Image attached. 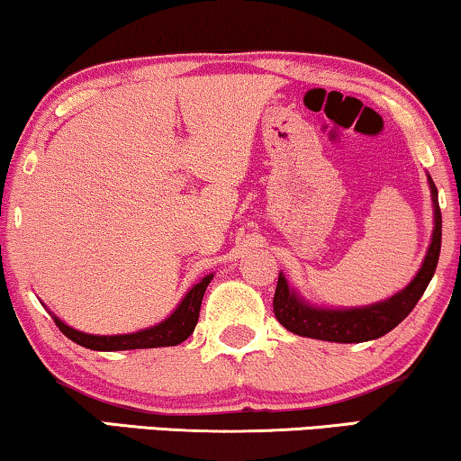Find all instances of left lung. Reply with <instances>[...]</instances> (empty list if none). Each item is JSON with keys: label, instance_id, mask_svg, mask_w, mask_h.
Listing matches in <instances>:
<instances>
[{"label": "left lung", "instance_id": "8db88e82", "mask_svg": "<svg viewBox=\"0 0 461 461\" xmlns=\"http://www.w3.org/2000/svg\"><path fill=\"white\" fill-rule=\"evenodd\" d=\"M428 185L432 193V207H434V230L432 241L428 248V254L421 262V268L413 281L405 289L394 294L393 298L375 302V304L361 306V308H321L308 304L300 294L289 285L283 273H279L276 281L273 311L279 323L287 331L295 333L302 338L325 339V342H339V344H357L369 342V339L386 336L393 331L409 312L413 311L421 295H424L428 283L434 276L440 254V235H443V220H440L438 207V193L430 176Z\"/></svg>", "mask_w": 461, "mask_h": 461}]
</instances>
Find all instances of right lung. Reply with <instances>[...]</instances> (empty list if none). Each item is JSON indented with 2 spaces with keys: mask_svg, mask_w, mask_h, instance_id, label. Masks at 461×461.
I'll return each mask as SVG.
<instances>
[{
  "mask_svg": "<svg viewBox=\"0 0 461 461\" xmlns=\"http://www.w3.org/2000/svg\"><path fill=\"white\" fill-rule=\"evenodd\" d=\"M213 275H207L201 279L197 285L188 289L185 298L176 311L169 314L167 319H163L161 323L153 327H147V330L134 331V333H119V336H94V333H84L73 330L67 323H62L59 317H54V323L59 325V330L65 333L68 339H73L75 344L84 346V348L90 350H136V348H161V346H176L191 336L194 331V325L199 321V311H201V300H203V294Z\"/></svg>",
  "mask_w": 461,
  "mask_h": 461,
  "instance_id": "1",
  "label": "right lung"
}]
</instances>
